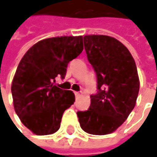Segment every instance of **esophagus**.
Segmentation results:
<instances>
[{"mask_svg": "<svg viewBox=\"0 0 157 157\" xmlns=\"http://www.w3.org/2000/svg\"><path fill=\"white\" fill-rule=\"evenodd\" d=\"M75 97H76V98H78V97H80L81 93H79V92H75Z\"/></svg>", "mask_w": 157, "mask_h": 157, "instance_id": "obj_1", "label": "esophagus"}]
</instances>
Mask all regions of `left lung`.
Wrapping results in <instances>:
<instances>
[{
	"label": "left lung",
	"mask_w": 157,
	"mask_h": 157,
	"mask_svg": "<svg viewBox=\"0 0 157 157\" xmlns=\"http://www.w3.org/2000/svg\"><path fill=\"white\" fill-rule=\"evenodd\" d=\"M84 49L97 77V93L87 110L78 111L80 126L93 135H107L127 120L136 105L139 80L134 58L114 37L83 36Z\"/></svg>",
	"instance_id": "obj_1"
}]
</instances>
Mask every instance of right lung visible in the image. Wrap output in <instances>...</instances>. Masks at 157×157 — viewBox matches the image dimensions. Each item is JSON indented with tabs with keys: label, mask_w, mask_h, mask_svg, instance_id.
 Segmentation results:
<instances>
[{
	"label": "right lung",
	"mask_w": 157,
	"mask_h": 157,
	"mask_svg": "<svg viewBox=\"0 0 157 157\" xmlns=\"http://www.w3.org/2000/svg\"><path fill=\"white\" fill-rule=\"evenodd\" d=\"M83 50L82 36L43 39L22 57L11 84L14 109L25 127L36 135H50L60 128L63 113L75 102L72 91L53 84L64 79L68 63Z\"/></svg>",
	"instance_id": "obj_1"
}]
</instances>
